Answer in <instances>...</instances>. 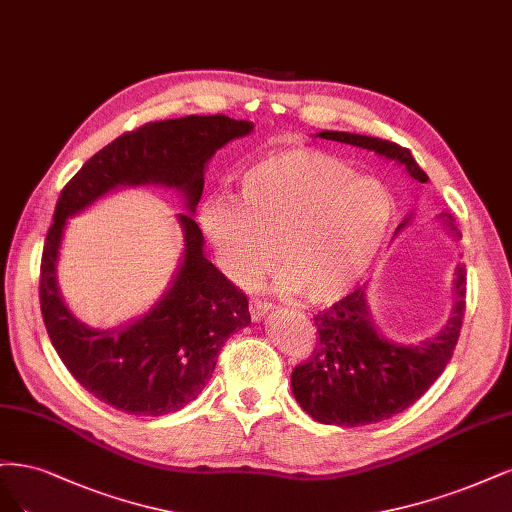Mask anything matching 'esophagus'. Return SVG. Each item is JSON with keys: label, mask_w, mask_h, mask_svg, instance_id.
Here are the masks:
<instances>
[{"label": "esophagus", "mask_w": 512, "mask_h": 512, "mask_svg": "<svg viewBox=\"0 0 512 512\" xmlns=\"http://www.w3.org/2000/svg\"><path fill=\"white\" fill-rule=\"evenodd\" d=\"M270 310H272V304H268V302H261V300H253L251 302V317H253V321H261L263 317L268 315Z\"/></svg>", "instance_id": "1"}]
</instances>
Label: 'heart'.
I'll return each mask as SVG.
<instances>
[{
    "label": "heart",
    "mask_w": 512,
    "mask_h": 512,
    "mask_svg": "<svg viewBox=\"0 0 512 512\" xmlns=\"http://www.w3.org/2000/svg\"><path fill=\"white\" fill-rule=\"evenodd\" d=\"M395 200L374 178L315 148H285L255 161L238 180V202L214 197L200 227L221 270L238 285L285 272L278 289L310 304L342 300L383 251Z\"/></svg>",
    "instance_id": "heart-1"
}]
</instances>
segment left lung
<instances>
[{"instance_id":"obj_1","label":"left lung","mask_w":512,"mask_h":512,"mask_svg":"<svg viewBox=\"0 0 512 512\" xmlns=\"http://www.w3.org/2000/svg\"><path fill=\"white\" fill-rule=\"evenodd\" d=\"M319 138L374 151L400 163L417 183H427V174L400 144L349 131H321ZM438 219L449 234L461 238L449 212H442ZM410 221L412 214H406L395 234ZM453 291L455 302L447 325L417 344L393 342L376 327L366 285L319 312L315 351L291 372L295 400L315 421L344 427L385 421L415 404L447 368L459 340L466 312L464 266L455 268Z\"/></svg>"}]
</instances>
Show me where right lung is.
<instances>
[{"instance_id":"1","label":"right lung","mask_w":512,"mask_h":512,"mask_svg":"<svg viewBox=\"0 0 512 512\" xmlns=\"http://www.w3.org/2000/svg\"><path fill=\"white\" fill-rule=\"evenodd\" d=\"M253 123L210 117L146 123L95 153L63 187L40 266V308L48 338L76 381L97 400L127 415L161 417L202 393L227 338L251 323L249 300L204 255L191 214L204 191L210 157ZM161 184L186 197L179 215L186 253L169 291L146 316L117 330H91L64 306L56 259L64 223L119 186Z\"/></svg>"}]
</instances>
